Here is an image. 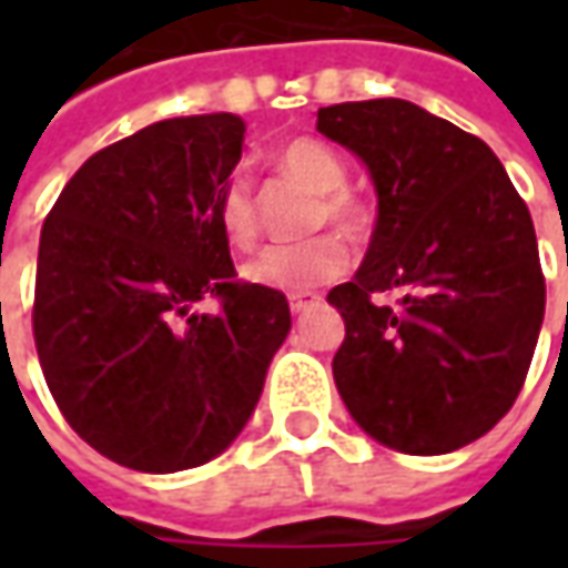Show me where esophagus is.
<instances>
[{
    "mask_svg": "<svg viewBox=\"0 0 568 568\" xmlns=\"http://www.w3.org/2000/svg\"><path fill=\"white\" fill-rule=\"evenodd\" d=\"M313 304H320V295H310V292L288 295V307H292V313H304V310H310Z\"/></svg>",
    "mask_w": 568,
    "mask_h": 568,
    "instance_id": "esophagus-1",
    "label": "esophagus"
}]
</instances>
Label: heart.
<instances>
[{
    "label": "heart",
    "instance_id": "obj_1",
    "mask_svg": "<svg viewBox=\"0 0 568 568\" xmlns=\"http://www.w3.org/2000/svg\"><path fill=\"white\" fill-rule=\"evenodd\" d=\"M276 166L288 179L320 194L313 210V224L332 222L344 234H362L368 224V206L356 191L346 187V163L341 154L313 140L297 136L276 151ZM215 222L222 227L224 240L234 248H252L258 243V212L252 182L243 173L224 179L222 191L215 197ZM349 267V248L337 234H320L307 243H276L261 248L246 264V280L276 292H307L316 285L337 280Z\"/></svg>",
    "mask_w": 568,
    "mask_h": 568
}]
</instances>
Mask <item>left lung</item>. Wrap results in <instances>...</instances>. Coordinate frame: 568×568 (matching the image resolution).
<instances>
[{"label": "left lung", "mask_w": 568, "mask_h": 568, "mask_svg": "<svg viewBox=\"0 0 568 568\" xmlns=\"http://www.w3.org/2000/svg\"><path fill=\"white\" fill-rule=\"evenodd\" d=\"M316 130L377 187L368 255L328 292L346 325L337 393L393 450H459L511 410L536 353L545 273L529 210L487 142L407 100L325 105ZM389 291L395 305L376 301Z\"/></svg>", "instance_id": "8db88e82"}]
</instances>
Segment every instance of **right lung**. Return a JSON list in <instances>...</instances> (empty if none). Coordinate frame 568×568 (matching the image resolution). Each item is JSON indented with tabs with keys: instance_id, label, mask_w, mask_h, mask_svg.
<instances>
[{
	"instance_id": "1",
	"label": "right lung",
	"mask_w": 568,
	"mask_h": 568,
	"mask_svg": "<svg viewBox=\"0 0 568 568\" xmlns=\"http://www.w3.org/2000/svg\"><path fill=\"white\" fill-rule=\"evenodd\" d=\"M246 140L231 112L170 118L81 163L39 240L32 337L44 383L105 459L210 463L258 405L292 328L276 288L236 280L215 197ZM215 300V314H194Z\"/></svg>"
}]
</instances>
